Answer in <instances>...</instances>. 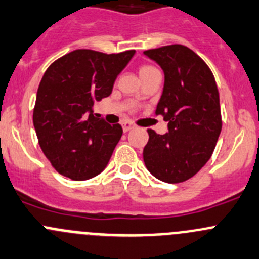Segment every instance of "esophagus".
I'll return each mask as SVG.
<instances>
[{
	"mask_svg": "<svg viewBox=\"0 0 259 259\" xmlns=\"http://www.w3.org/2000/svg\"><path fill=\"white\" fill-rule=\"evenodd\" d=\"M133 129H134V125H133L132 122H124V124H122V130H124L125 133L130 132V130Z\"/></svg>",
	"mask_w": 259,
	"mask_h": 259,
	"instance_id": "1",
	"label": "esophagus"
}]
</instances>
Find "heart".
Returning a JSON list of instances; mask_svg holds the SVG:
<instances>
[{
  "label": "heart",
  "instance_id": "obj_1",
  "mask_svg": "<svg viewBox=\"0 0 259 259\" xmlns=\"http://www.w3.org/2000/svg\"><path fill=\"white\" fill-rule=\"evenodd\" d=\"M154 72H158V69L155 68V67L149 66V64H143V66L139 68V76L140 78H142V77L147 76V74H150V73H154Z\"/></svg>",
  "mask_w": 259,
  "mask_h": 259
}]
</instances>
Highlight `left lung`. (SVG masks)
Here are the masks:
<instances>
[{
  "label": "left lung",
  "instance_id": "1",
  "mask_svg": "<svg viewBox=\"0 0 259 259\" xmlns=\"http://www.w3.org/2000/svg\"><path fill=\"white\" fill-rule=\"evenodd\" d=\"M144 54L164 72L155 114L168 121V133L163 135L148 129L145 167L163 182H183L211 158L222 132L217 82L206 63L185 45H165Z\"/></svg>",
  "mask_w": 259,
  "mask_h": 259
}]
</instances>
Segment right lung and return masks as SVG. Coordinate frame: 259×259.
Masks as SVG:
<instances>
[{
	"label": "right lung",
	"mask_w": 259,
	"mask_h": 259,
	"mask_svg": "<svg viewBox=\"0 0 259 259\" xmlns=\"http://www.w3.org/2000/svg\"><path fill=\"white\" fill-rule=\"evenodd\" d=\"M134 54L77 49L55 60L42 76L32 120L42 153L64 177L90 180L106 168L122 127L99 119L92 106L111 95Z\"/></svg>",
	"instance_id": "add662e5"
}]
</instances>
